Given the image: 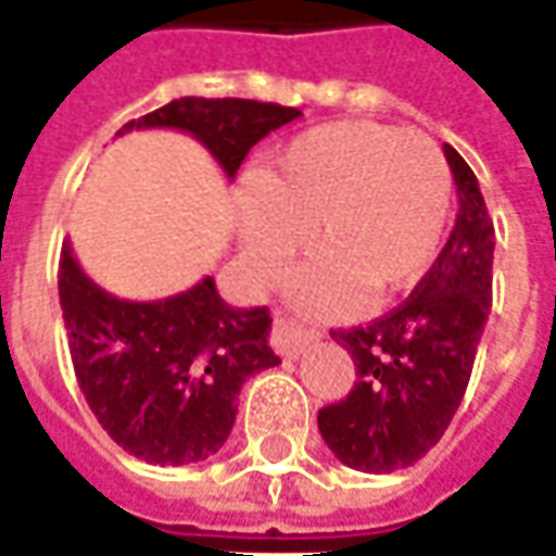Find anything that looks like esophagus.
<instances>
[{"label":"esophagus","mask_w":556,"mask_h":556,"mask_svg":"<svg viewBox=\"0 0 556 556\" xmlns=\"http://www.w3.org/2000/svg\"><path fill=\"white\" fill-rule=\"evenodd\" d=\"M314 332L311 329H304L301 323L295 319H289V316H277L274 319V329H270V344H274V351L279 356H289V359H295L307 351V344L314 341Z\"/></svg>","instance_id":"esophagus-1"}]
</instances>
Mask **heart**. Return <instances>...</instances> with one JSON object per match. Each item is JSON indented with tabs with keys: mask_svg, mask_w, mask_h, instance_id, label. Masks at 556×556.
<instances>
[{
	"mask_svg": "<svg viewBox=\"0 0 556 556\" xmlns=\"http://www.w3.org/2000/svg\"><path fill=\"white\" fill-rule=\"evenodd\" d=\"M450 202V165L428 135L366 119L316 125L279 147L242 197V255L270 286L311 230L323 258L301 277L298 298L344 311L359 289L396 295L431 270Z\"/></svg>",
	"mask_w": 556,
	"mask_h": 556,
	"instance_id": "heart-1",
	"label": "heart"
}]
</instances>
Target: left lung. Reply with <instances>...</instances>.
<instances>
[{
  "label": "left lung",
  "mask_w": 556,
  "mask_h": 556,
  "mask_svg": "<svg viewBox=\"0 0 556 556\" xmlns=\"http://www.w3.org/2000/svg\"><path fill=\"white\" fill-rule=\"evenodd\" d=\"M458 187V218L433 267L400 307L369 326L336 329L354 356L344 400L316 415L338 462L369 473L415 465L440 443L468 391L477 344L492 307L495 227L458 150L443 144Z\"/></svg>",
  "instance_id": "obj_1"
}]
</instances>
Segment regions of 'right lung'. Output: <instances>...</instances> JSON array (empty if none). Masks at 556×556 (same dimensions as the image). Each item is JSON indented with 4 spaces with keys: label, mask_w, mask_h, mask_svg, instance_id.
I'll list each match as a JSON object with an SVG mask.
<instances>
[{
    "label": "right lung",
    "mask_w": 556,
    "mask_h": 556,
    "mask_svg": "<svg viewBox=\"0 0 556 556\" xmlns=\"http://www.w3.org/2000/svg\"><path fill=\"white\" fill-rule=\"evenodd\" d=\"M298 116L295 106L242 98H178L119 135L187 131L233 178L261 138ZM58 292L88 406L125 452L150 465L178 468L215 455L233 431L245 378L279 363L267 344L270 311L227 304L212 277L181 295L125 301L88 279L64 242Z\"/></svg>",
    "instance_id": "1"
}]
</instances>
